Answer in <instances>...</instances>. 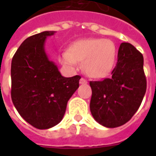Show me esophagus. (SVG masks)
Wrapping results in <instances>:
<instances>
[{
	"mask_svg": "<svg viewBox=\"0 0 156 156\" xmlns=\"http://www.w3.org/2000/svg\"><path fill=\"white\" fill-rule=\"evenodd\" d=\"M79 83H80V84H87V83H88V81H87L85 78H82L81 79L79 80Z\"/></svg>",
	"mask_w": 156,
	"mask_h": 156,
	"instance_id": "34e87169",
	"label": "esophagus"
}]
</instances>
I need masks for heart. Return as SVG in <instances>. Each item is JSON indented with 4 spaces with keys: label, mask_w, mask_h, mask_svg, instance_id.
Segmentation results:
<instances>
[{
    "label": "heart",
    "mask_w": 156,
    "mask_h": 156,
    "mask_svg": "<svg viewBox=\"0 0 156 156\" xmlns=\"http://www.w3.org/2000/svg\"><path fill=\"white\" fill-rule=\"evenodd\" d=\"M118 50L109 39L88 38L73 42L68 50L59 54V61L64 67L75 69L83 62L85 73L92 78L108 76L115 67Z\"/></svg>",
    "instance_id": "b5f03b06"
}]
</instances>
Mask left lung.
<instances>
[{
  "mask_svg": "<svg viewBox=\"0 0 156 156\" xmlns=\"http://www.w3.org/2000/svg\"><path fill=\"white\" fill-rule=\"evenodd\" d=\"M143 55L128 42L121 43L112 77L91 81L90 111L103 126L123 125L140 108L146 92Z\"/></svg>",
  "mask_w": 156,
  "mask_h": 156,
  "instance_id": "left-lung-1",
  "label": "left lung"
}]
</instances>
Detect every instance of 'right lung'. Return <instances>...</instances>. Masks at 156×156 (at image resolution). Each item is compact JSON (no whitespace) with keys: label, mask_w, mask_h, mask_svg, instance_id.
I'll list each match as a JSON object with an SVG mask.
<instances>
[{"label":"right lung","mask_w":156,"mask_h":156,"mask_svg":"<svg viewBox=\"0 0 156 156\" xmlns=\"http://www.w3.org/2000/svg\"><path fill=\"white\" fill-rule=\"evenodd\" d=\"M55 32H42L22 42L12 61V99L20 115L39 129L57 125L79 87L80 76H62L45 51V41Z\"/></svg>","instance_id":"1"}]
</instances>
